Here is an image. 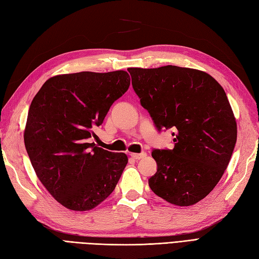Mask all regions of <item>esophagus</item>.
Instances as JSON below:
<instances>
[{
	"instance_id": "esophagus-1",
	"label": "esophagus",
	"mask_w": 259,
	"mask_h": 259,
	"mask_svg": "<svg viewBox=\"0 0 259 259\" xmlns=\"http://www.w3.org/2000/svg\"><path fill=\"white\" fill-rule=\"evenodd\" d=\"M146 156H147L146 152H142V153H131V157H132L133 159H135V160L143 159V158H145Z\"/></svg>"
}]
</instances>
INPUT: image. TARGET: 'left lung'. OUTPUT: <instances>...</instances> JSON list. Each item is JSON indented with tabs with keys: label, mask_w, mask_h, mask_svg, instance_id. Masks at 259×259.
Here are the masks:
<instances>
[{
	"label": "left lung",
	"mask_w": 259,
	"mask_h": 259,
	"mask_svg": "<svg viewBox=\"0 0 259 259\" xmlns=\"http://www.w3.org/2000/svg\"><path fill=\"white\" fill-rule=\"evenodd\" d=\"M128 72L157 128L176 131L173 149L151 153L158 165L148 181L151 191L172 205H195L218 184L236 143V121L225 90L212 76L194 68Z\"/></svg>",
	"instance_id": "1"
}]
</instances>
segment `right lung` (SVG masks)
I'll use <instances>...</instances> for the list:
<instances>
[{
	"label": "right lung",
	"mask_w": 259,
	"mask_h": 259,
	"mask_svg": "<svg viewBox=\"0 0 259 259\" xmlns=\"http://www.w3.org/2000/svg\"><path fill=\"white\" fill-rule=\"evenodd\" d=\"M130 83L125 71L62 74L49 78L32 99L26 150L41 183L65 208L92 210L114 191L127 156L88 142Z\"/></svg>",
	"instance_id": "1"
}]
</instances>
